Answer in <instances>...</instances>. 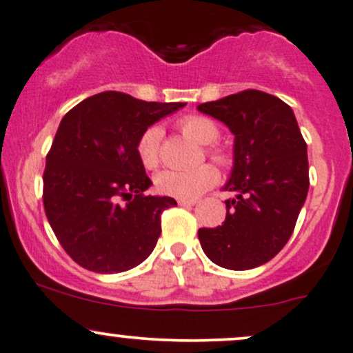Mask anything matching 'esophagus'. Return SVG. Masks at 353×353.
<instances>
[{
	"label": "esophagus",
	"instance_id": "esophagus-1",
	"mask_svg": "<svg viewBox=\"0 0 353 353\" xmlns=\"http://www.w3.org/2000/svg\"><path fill=\"white\" fill-rule=\"evenodd\" d=\"M177 203H179L181 206H194L196 201H189V199H177Z\"/></svg>",
	"mask_w": 353,
	"mask_h": 353
}]
</instances>
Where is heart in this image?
I'll use <instances>...</instances> for the list:
<instances>
[{
	"label": "heart",
	"mask_w": 353,
	"mask_h": 353,
	"mask_svg": "<svg viewBox=\"0 0 353 353\" xmlns=\"http://www.w3.org/2000/svg\"><path fill=\"white\" fill-rule=\"evenodd\" d=\"M177 127L184 135L194 142L208 145L205 154L218 165L228 167L232 164V157L223 147L214 145L220 137V128L210 118L201 114H186L177 121ZM162 130L159 127H148L143 130L137 142V155L145 169H155L159 165V150H161ZM218 172L210 164L192 167L188 170L167 169L157 174L155 188L161 194L170 196L177 199H196L199 194L210 189L216 183Z\"/></svg>",
	"instance_id": "b5f03b06"
}]
</instances>
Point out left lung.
I'll return each instance as SVG.
<instances>
[{
    "label": "left lung",
    "instance_id": "8db88e82",
    "mask_svg": "<svg viewBox=\"0 0 353 353\" xmlns=\"http://www.w3.org/2000/svg\"><path fill=\"white\" fill-rule=\"evenodd\" d=\"M235 135V164L225 191L226 218L199 228L211 262L232 270L254 269L276 257L294 232L310 188L307 152L294 113L283 99L257 89L203 103Z\"/></svg>",
    "mask_w": 353,
    "mask_h": 353
}]
</instances>
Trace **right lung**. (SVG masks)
Here are the masks:
<instances>
[{
	"label": "right lung",
	"instance_id": "right-lung-1",
	"mask_svg": "<svg viewBox=\"0 0 353 353\" xmlns=\"http://www.w3.org/2000/svg\"><path fill=\"white\" fill-rule=\"evenodd\" d=\"M186 103H148L105 91L65 113L47 154L43 208L76 264L125 272L152 254L161 214L174 198L145 196L152 184L137 155L143 130Z\"/></svg>",
	"mask_w": 353,
	"mask_h": 353
}]
</instances>
